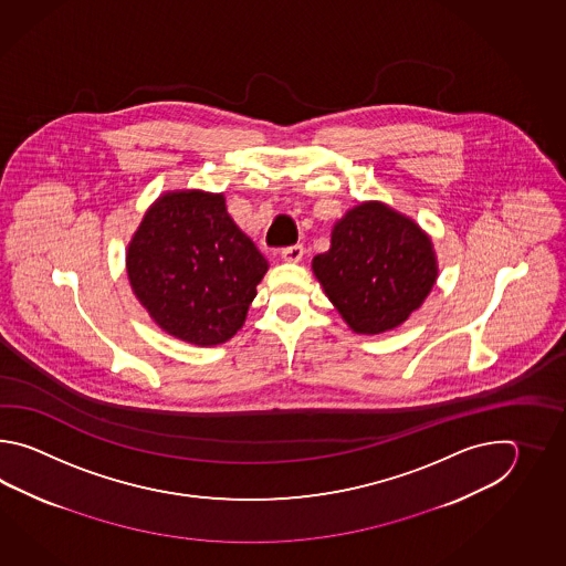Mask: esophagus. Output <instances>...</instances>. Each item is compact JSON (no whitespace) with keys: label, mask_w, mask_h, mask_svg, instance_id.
Instances as JSON below:
<instances>
[{"label":"esophagus","mask_w":566,"mask_h":566,"mask_svg":"<svg viewBox=\"0 0 566 566\" xmlns=\"http://www.w3.org/2000/svg\"><path fill=\"white\" fill-rule=\"evenodd\" d=\"M281 256H283V261H287V263H300L301 259H303V247H301V244L285 247V249H281Z\"/></svg>","instance_id":"obj_1"}]
</instances>
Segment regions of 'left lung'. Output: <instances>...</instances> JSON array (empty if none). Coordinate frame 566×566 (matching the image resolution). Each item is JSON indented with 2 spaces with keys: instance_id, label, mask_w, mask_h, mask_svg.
<instances>
[{
  "instance_id": "1",
  "label": "left lung",
  "mask_w": 566,
  "mask_h": 566,
  "mask_svg": "<svg viewBox=\"0 0 566 566\" xmlns=\"http://www.w3.org/2000/svg\"><path fill=\"white\" fill-rule=\"evenodd\" d=\"M313 273L354 332L382 334L421 305L437 265L429 237L412 220L368 202L337 222Z\"/></svg>"
}]
</instances>
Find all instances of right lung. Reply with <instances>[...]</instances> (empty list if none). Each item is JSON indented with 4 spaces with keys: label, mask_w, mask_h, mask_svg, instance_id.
Returning <instances> with one entry per match:
<instances>
[{
    "label": "right lung",
    "mask_w": 566,
    "mask_h": 566,
    "mask_svg": "<svg viewBox=\"0 0 566 566\" xmlns=\"http://www.w3.org/2000/svg\"><path fill=\"white\" fill-rule=\"evenodd\" d=\"M127 273L161 329L217 346L244 324L266 261L220 193L180 192L147 210L129 244Z\"/></svg>",
    "instance_id": "1"
}]
</instances>
